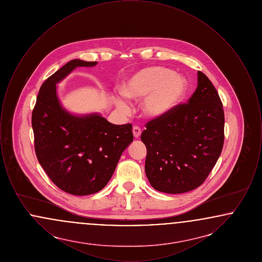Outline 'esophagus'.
<instances>
[{"label":"esophagus","instance_id":"esophagus-1","mask_svg":"<svg viewBox=\"0 0 262 262\" xmlns=\"http://www.w3.org/2000/svg\"><path fill=\"white\" fill-rule=\"evenodd\" d=\"M133 134H134V137H136V138H138V137H140V135H141L140 127L137 126V125H135L133 127Z\"/></svg>","mask_w":262,"mask_h":262}]
</instances>
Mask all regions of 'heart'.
<instances>
[{"label": "heart", "instance_id": "b5f03b06", "mask_svg": "<svg viewBox=\"0 0 262 262\" xmlns=\"http://www.w3.org/2000/svg\"><path fill=\"white\" fill-rule=\"evenodd\" d=\"M121 92L129 99L145 97L142 103L143 113L157 118L171 112L179 105L187 92V81L167 68L148 67L127 77ZM117 103L123 109L127 107L123 99L117 100Z\"/></svg>", "mask_w": 262, "mask_h": 262}]
</instances>
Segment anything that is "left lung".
Here are the masks:
<instances>
[{
	"label": "left lung",
	"instance_id": "obj_1",
	"mask_svg": "<svg viewBox=\"0 0 262 262\" xmlns=\"http://www.w3.org/2000/svg\"><path fill=\"white\" fill-rule=\"evenodd\" d=\"M223 104L209 78L198 72V88L187 103L145 124L141 134L150 185L166 193L200 187L224 144Z\"/></svg>",
	"mask_w": 262,
	"mask_h": 262
}]
</instances>
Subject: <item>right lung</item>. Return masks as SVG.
<instances>
[{
  "mask_svg": "<svg viewBox=\"0 0 262 262\" xmlns=\"http://www.w3.org/2000/svg\"><path fill=\"white\" fill-rule=\"evenodd\" d=\"M96 63L67 62L41 85L32 112L38 161L57 187L74 195L92 194L105 187L134 140L132 124L114 125L98 114L74 116L59 102L56 84L75 68Z\"/></svg>",
  "mask_w": 262,
  "mask_h": 262,
  "instance_id": "obj_1",
  "label": "right lung"
}]
</instances>
